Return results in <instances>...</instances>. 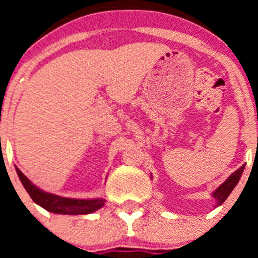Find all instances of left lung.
<instances>
[{"instance_id":"obj_1","label":"left lung","mask_w":258,"mask_h":258,"mask_svg":"<svg viewBox=\"0 0 258 258\" xmlns=\"http://www.w3.org/2000/svg\"><path fill=\"white\" fill-rule=\"evenodd\" d=\"M243 170H244V166H242V167L238 168L237 171H235L233 173H231L230 177L226 179L222 184H220V186H218L217 188L212 192V195H211V196H212V199L215 200V209L216 207L221 206V205L226 201V199L230 196V194L233 191V188L237 186V183H238V181H240Z\"/></svg>"}]
</instances>
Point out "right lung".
I'll return each mask as SVG.
<instances>
[{"label":"right lung","instance_id":"right-lung-1","mask_svg":"<svg viewBox=\"0 0 258 258\" xmlns=\"http://www.w3.org/2000/svg\"><path fill=\"white\" fill-rule=\"evenodd\" d=\"M16 172L21 183L23 184L32 201L48 212L58 213V215H88V213H93L97 210L102 209L106 202V200L102 197H97V199H70V197L58 196V195L51 194V192H46L36 184H33L21 172L20 168L16 167Z\"/></svg>","mask_w":258,"mask_h":258}]
</instances>
